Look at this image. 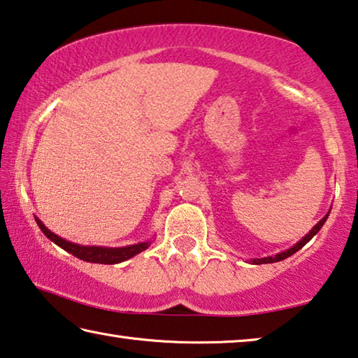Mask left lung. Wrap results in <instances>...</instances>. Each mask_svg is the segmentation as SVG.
<instances>
[{"label": "left lung", "instance_id": "1", "mask_svg": "<svg viewBox=\"0 0 358 358\" xmlns=\"http://www.w3.org/2000/svg\"><path fill=\"white\" fill-rule=\"evenodd\" d=\"M331 211V210H329ZM329 211L325 214V216H323L320 221H318L315 225H313V227L310 229V232L307 234V235H304L302 236V238L298 241V243L296 245H293L291 246V248H288V250H285V251H282V252H277V255H273V256H267V257H261V259H251V262L252 264H272V262H278V261H283V259H287V257H289L291 255H294L296 251H299L302 246H304L306 243H309V241L313 238V236H315L317 234H318V230H320L322 227H323V224L327 222V219H328V216H329Z\"/></svg>", "mask_w": 358, "mask_h": 358}]
</instances>
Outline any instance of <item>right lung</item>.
Returning <instances> with one entry per match:
<instances>
[{
    "label": "right lung",
    "instance_id": "add662e5",
    "mask_svg": "<svg viewBox=\"0 0 358 358\" xmlns=\"http://www.w3.org/2000/svg\"><path fill=\"white\" fill-rule=\"evenodd\" d=\"M35 221L38 225H40L41 232L45 234L49 240L54 241V243L60 246L62 250L70 252V255H73L75 257H78V259L86 261V262L118 264V262L131 259V257L139 255V252L147 250L148 246L152 245V240L141 241V243H134L129 246H120V248H108V246H86V245L71 243V241L65 240V238H62V236H59L54 232H51V230H49L38 217H35Z\"/></svg>",
    "mask_w": 358,
    "mask_h": 358
}]
</instances>
